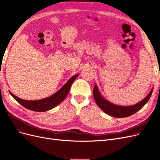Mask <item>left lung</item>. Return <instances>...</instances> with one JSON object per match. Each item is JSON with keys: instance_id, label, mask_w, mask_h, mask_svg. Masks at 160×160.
Returning <instances> with one entry per match:
<instances>
[{"instance_id": "1", "label": "left lung", "mask_w": 160, "mask_h": 160, "mask_svg": "<svg viewBox=\"0 0 160 160\" xmlns=\"http://www.w3.org/2000/svg\"><path fill=\"white\" fill-rule=\"evenodd\" d=\"M153 92V89L149 92V94L145 99L140 101L138 103L131 106H120L111 103L109 101L106 100L101 95L98 86L95 84L93 89V97L95 102L99 107L102 109L105 113L110 116L118 118H126L136 113L139 109H141L149 99Z\"/></svg>"}]
</instances>
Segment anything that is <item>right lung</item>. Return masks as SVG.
I'll return each mask as SVG.
<instances>
[{
	"label": "right lung",
	"mask_w": 160,
	"mask_h": 160,
	"mask_svg": "<svg viewBox=\"0 0 160 160\" xmlns=\"http://www.w3.org/2000/svg\"><path fill=\"white\" fill-rule=\"evenodd\" d=\"M78 76L79 74L72 77L71 78H70L69 80L67 81L59 91L56 92L55 94L52 95L51 96L49 97V98L40 100H25L18 98V97L13 95L11 92H9V93H10L11 96L17 101L18 103H19L21 105H22L23 107H25L28 109L34 111H38V112L47 111L55 108L57 105H59L65 99L67 94L69 93L72 83H73L75 79Z\"/></svg>",
	"instance_id": "add662e5"
}]
</instances>
